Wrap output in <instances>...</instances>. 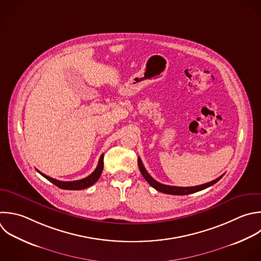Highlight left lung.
Here are the masks:
<instances>
[{
    "instance_id": "left-lung-1",
    "label": "left lung",
    "mask_w": 261,
    "mask_h": 261,
    "mask_svg": "<svg viewBox=\"0 0 261 261\" xmlns=\"http://www.w3.org/2000/svg\"><path fill=\"white\" fill-rule=\"evenodd\" d=\"M138 164H139V168H140V171L141 173L143 174V176L145 177V179L150 184V186H152L155 190L161 192V193H165V194H169V195H189V194H192V193H196V192H199V191H202L212 185H214L215 182H217L224 174L220 175L219 177L209 181V182H206V184H203V185H200V186H195V187H175V186H167V185H163V184H160L158 182L157 180H155L146 170L145 166L143 165V162L141 160V158L139 157L138 158Z\"/></svg>"
}]
</instances>
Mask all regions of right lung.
I'll use <instances>...</instances> for the list:
<instances>
[{
    "mask_svg": "<svg viewBox=\"0 0 261 261\" xmlns=\"http://www.w3.org/2000/svg\"><path fill=\"white\" fill-rule=\"evenodd\" d=\"M103 158H104V155L102 154L100 159H99V163H98V166L97 168L87 177L83 178V179H79V180H72V181H62V180H58V179H55L53 177H50L46 174H44L43 172L39 171L44 177H46L49 181H51L52 184H54L55 186L59 187L60 189H63V190H83V189H86V188H89L91 187L92 185H94L98 179L99 177L101 176V173L103 171V166H104V162H103Z\"/></svg>",
    "mask_w": 261,
    "mask_h": 261,
    "instance_id": "right-lung-1",
    "label": "right lung"
}]
</instances>
